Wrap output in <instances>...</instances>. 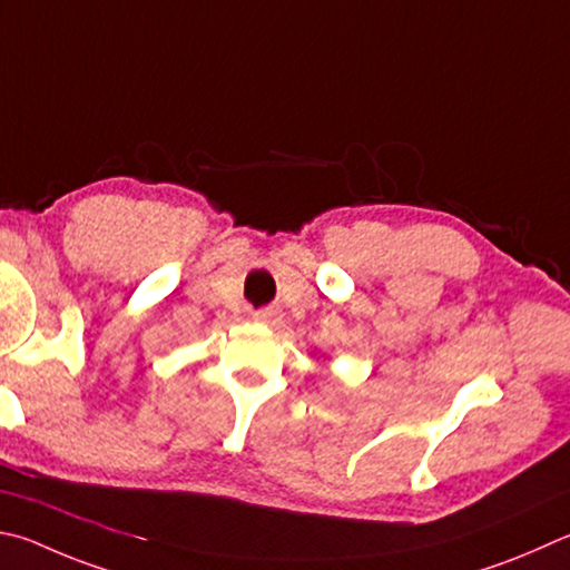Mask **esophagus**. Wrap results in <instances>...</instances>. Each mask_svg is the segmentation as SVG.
<instances>
[{
    "label": "esophagus",
    "mask_w": 570,
    "mask_h": 570,
    "mask_svg": "<svg viewBox=\"0 0 570 570\" xmlns=\"http://www.w3.org/2000/svg\"><path fill=\"white\" fill-rule=\"evenodd\" d=\"M254 321H258V324H276L278 312L276 308H258V312H254Z\"/></svg>",
    "instance_id": "1"
}]
</instances>
